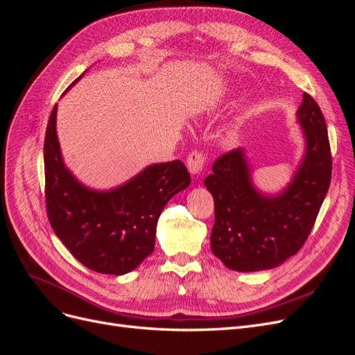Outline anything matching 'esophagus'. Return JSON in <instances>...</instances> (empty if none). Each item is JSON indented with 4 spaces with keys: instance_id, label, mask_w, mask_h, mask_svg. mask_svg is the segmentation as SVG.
<instances>
[{
    "instance_id": "1",
    "label": "esophagus",
    "mask_w": 355,
    "mask_h": 355,
    "mask_svg": "<svg viewBox=\"0 0 355 355\" xmlns=\"http://www.w3.org/2000/svg\"><path fill=\"white\" fill-rule=\"evenodd\" d=\"M206 166V155L200 151H192L187 158V167L192 176H198Z\"/></svg>"
}]
</instances>
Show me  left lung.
<instances>
[{
	"label": "left lung",
	"instance_id": "left-lung-1",
	"mask_svg": "<svg viewBox=\"0 0 355 355\" xmlns=\"http://www.w3.org/2000/svg\"><path fill=\"white\" fill-rule=\"evenodd\" d=\"M305 154L290 184L275 196L257 191L241 148L214 161L204 185L214 200L210 245L234 271L271 270L299 252L313 230L331 179L326 120L317 102L304 93L296 112Z\"/></svg>",
	"mask_w": 355,
	"mask_h": 355
}]
</instances>
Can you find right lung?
<instances>
[{
	"label": "right lung",
	"mask_w": 355,
	"mask_h": 355,
	"mask_svg": "<svg viewBox=\"0 0 355 355\" xmlns=\"http://www.w3.org/2000/svg\"><path fill=\"white\" fill-rule=\"evenodd\" d=\"M56 112L58 103L44 139L46 207L51 228L89 270L112 275L130 272L153 253L159 214L171 197L189 187L188 170L175 159L148 166L114 189H90L63 163Z\"/></svg>",
	"instance_id": "add662e5"
}]
</instances>
